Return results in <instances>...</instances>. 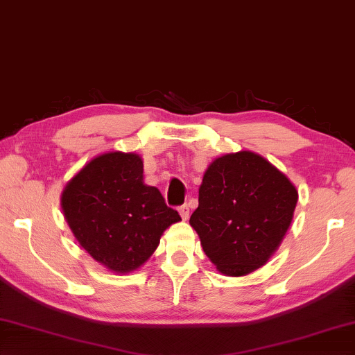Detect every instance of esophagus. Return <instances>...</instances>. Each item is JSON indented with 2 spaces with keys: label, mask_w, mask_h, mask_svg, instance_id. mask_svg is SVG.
<instances>
[{
  "label": "esophagus",
  "mask_w": 355,
  "mask_h": 355,
  "mask_svg": "<svg viewBox=\"0 0 355 355\" xmlns=\"http://www.w3.org/2000/svg\"><path fill=\"white\" fill-rule=\"evenodd\" d=\"M178 212H180V215H182L183 220L189 218V206H187L186 203L182 205V206H178Z\"/></svg>",
  "instance_id": "esophagus-1"
}]
</instances>
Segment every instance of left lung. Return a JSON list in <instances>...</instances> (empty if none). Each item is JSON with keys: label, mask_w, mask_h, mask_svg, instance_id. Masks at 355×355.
<instances>
[{"label": "left lung", "mask_w": 355, "mask_h": 355, "mask_svg": "<svg viewBox=\"0 0 355 355\" xmlns=\"http://www.w3.org/2000/svg\"><path fill=\"white\" fill-rule=\"evenodd\" d=\"M295 186L249 150L215 158L189 223L220 272L246 275L265 265L293 221Z\"/></svg>", "instance_id": "obj_1"}]
</instances>
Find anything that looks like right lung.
<instances>
[{"label": "right lung", "instance_id": "obj_1", "mask_svg": "<svg viewBox=\"0 0 355 355\" xmlns=\"http://www.w3.org/2000/svg\"><path fill=\"white\" fill-rule=\"evenodd\" d=\"M61 206L80 245L118 274L141 266L164 229L182 220L157 187L144 184L140 155L123 152L89 162L67 183Z\"/></svg>", "mask_w": 355, "mask_h": 355}]
</instances>
